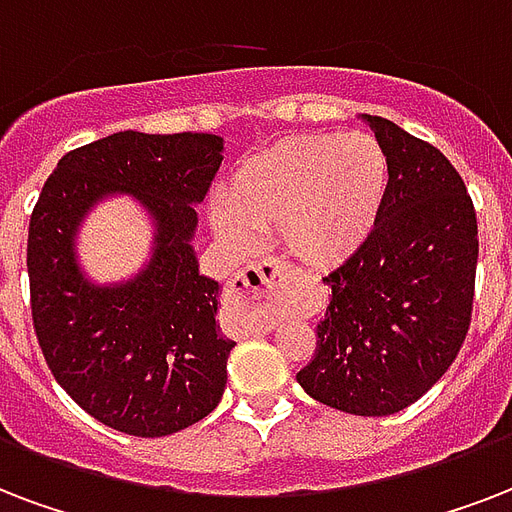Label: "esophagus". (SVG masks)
Masks as SVG:
<instances>
[{
	"instance_id": "obj_1",
	"label": "esophagus",
	"mask_w": 512,
	"mask_h": 512,
	"mask_svg": "<svg viewBox=\"0 0 512 512\" xmlns=\"http://www.w3.org/2000/svg\"><path fill=\"white\" fill-rule=\"evenodd\" d=\"M284 279H287V268L279 260H257L233 279L230 290L244 303H255V300L273 295Z\"/></svg>"
}]
</instances>
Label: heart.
Wrapping results in <instances>:
<instances>
[{
    "instance_id": "b5f03b06",
    "label": "heart",
    "mask_w": 512,
    "mask_h": 512,
    "mask_svg": "<svg viewBox=\"0 0 512 512\" xmlns=\"http://www.w3.org/2000/svg\"><path fill=\"white\" fill-rule=\"evenodd\" d=\"M389 195V155L370 134L298 136L233 171L212 228L252 249L276 225L287 255L314 268L343 263L370 239Z\"/></svg>"
}]
</instances>
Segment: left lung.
Wrapping results in <instances>:
<instances>
[{
  "instance_id": "1",
  "label": "left lung",
  "mask_w": 512,
  "mask_h": 512,
  "mask_svg": "<svg viewBox=\"0 0 512 512\" xmlns=\"http://www.w3.org/2000/svg\"><path fill=\"white\" fill-rule=\"evenodd\" d=\"M389 155V195L370 239L335 271L314 360L298 384L354 416H389L438 384L470 330L478 265L473 198L446 155L365 115Z\"/></svg>"
}]
</instances>
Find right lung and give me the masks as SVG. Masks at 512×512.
Returning <instances> with one entry per match:
<instances>
[{
	"label": "right lung",
	"mask_w": 512,
	"mask_h": 512,
	"mask_svg": "<svg viewBox=\"0 0 512 512\" xmlns=\"http://www.w3.org/2000/svg\"><path fill=\"white\" fill-rule=\"evenodd\" d=\"M222 163L214 134L120 131L66 152L31 212V319L50 373L101 424L163 438L217 408L236 346L220 335V284L198 273L193 233ZM131 194L156 225L151 263L101 288L84 279L73 236L93 203Z\"/></svg>",
	"instance_id": "obj_1"
}]
</instances>
